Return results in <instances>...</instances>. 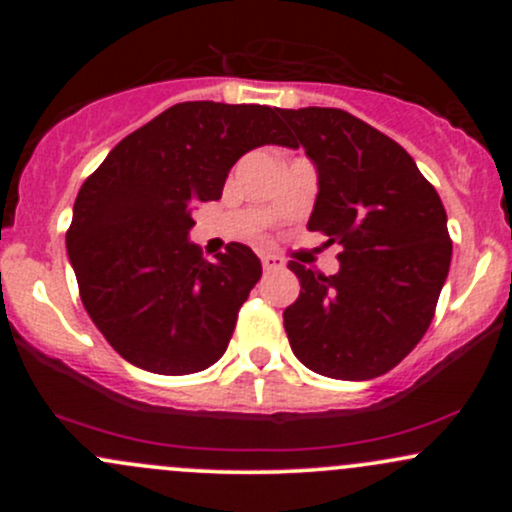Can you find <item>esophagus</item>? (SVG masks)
<instances>
[{"label": "esophagus", "instance_id": "obj_1", "mask_svg": "<svg viewBox=\"0 0 512 512\" xmlns=\"http://www.w3.org/2000/svg\"><path fill=\"white\" fill-rule=\"evenodd\" d=\"M262 267H265L267 272L280 270V267H285V262H282L277 255H262Z\"/></svg>", "mask_w": 512, "mask_h": 512}]
</instances>
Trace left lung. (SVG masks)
Returning <instances> with one entry per match:
<instances>
[{"mask_svg":"<svg viewBox=\"0 0 512 512\" xmlns=\"http://www.w3.org/2000/svg\"><path fill=\"white\" fill-rule=\"evenodd\" d=\"M317 165L309 230L337 242V275L289 262L299 280L285 309L294 356L329 379L394 369L421 342L451 267L453 242L436 188L396 141L342 108H280Z\"/></svg>","mask_w":512,"mask_h":512,"instance_id":"obj_1","label":"left lung"}]
</instances>
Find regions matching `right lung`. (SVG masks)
Masks as SVG:
<instances>
[{
  "instance_id": "1",
  "label": "right lung",
  "mask_w": 512,
  "mask_h": 512,
  "mask_svg": "<svg viewBox=\"0 0 512 512\" xmlns=\"http://www.w3.org/2000/svg\"><path fill=\"white\" fill-rule=\"evenodd\" d=\"M265 143L292 146L280 108L175 103L81 185L66 230L81 302L138 369L195 374L225 354L262 265L240 242L203 260L188 232L195 205L218 200L237 158Z\"/></svg>"
}]
</instances>
